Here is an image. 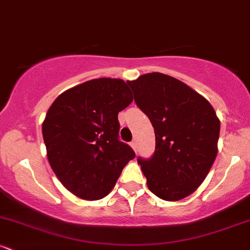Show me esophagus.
<instances>
[{"label":"esophagus","instance_id":"esophagus-1","mask_svg":"<svg viewBox=\"0 0 250 250\" xmlns=\"http://www.w3.org/2000/svg\"><path fill=\"white\" fill-rule=\"evenodd\" d=\"M130 146H131V148H133L135 151L137 150V147H136V141H131V142H130Z\"/></svg>","mask_w":250,"mask_h":250}]
</instances>
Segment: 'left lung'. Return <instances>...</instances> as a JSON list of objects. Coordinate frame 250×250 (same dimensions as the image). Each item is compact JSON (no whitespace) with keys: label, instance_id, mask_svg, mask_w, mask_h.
<instances>
[{"label":"left lung","instance_id":"1","mask_svg":"<svg viewBox=\"0 0 250 250\" xmlns=\"http://www.w3.org/2000/svg\"><path fill=\"white\" fill-rule=\"evenodd\" d=\"M127 83L155 131L153 156L137 157L149 190L165 201L185 199L200 187L216 159V113L205 97L165 74H145Z\"/></svg>","mask_w":250,"mask_h":250}]
</instances>
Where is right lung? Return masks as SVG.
I'll use <instances>...</instances> for the list:
<instances>
[{
  "label": "right lung",
  "mask_w": 250,
  "mask_h": 250,
  "mask_svg": "<svg viewBox=\"0 0 250 250\" xmlns=\"http://www.w3.org/2000/svg\"><path fill=\"white\" fill-rule=\"evenodd\" d=\"M133 101L120 79H95L62 93L45 115L42 134L50 167L70 193L100 200L114 188L134 150L119 140L117 115Z\"/></svg>",
  "instance_id": "1"
}]
</instances>
